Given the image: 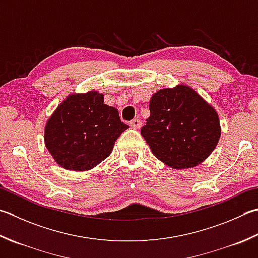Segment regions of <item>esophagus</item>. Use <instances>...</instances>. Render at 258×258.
I'll list each match as a JSON object with an SVG mask.
<instances>
[{
	"instance_id": "esophagus-1",
	"label": "esophagus",
	"mask_w": 258,
	"mask_h": 258,
	"mask_svg": "<svg viewBox=\"0 0 258 258\" xmlns=\"http://www.w3.org/2000/svg\"><path fill=\"white\" fill-rule=\"evenodd\" d=\"M130 126L132 128H134V130H139V128H141V126H142V120L135 118L133 120H131Z\"/></svg>"
}]
</instances>
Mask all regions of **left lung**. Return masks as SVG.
<instances>
[{"mask_svg": "<svg viewBox=\"0 0 258 258\" xmlns=\"http://www.w3.org/2000/svg\"><path fill=\"white\" fill-rule=\"evenodd\" d=\"M141 134L152 153L173 169H189L213 153L220 138L214 107L188 86L156 92Z\"/></svg>", "mask_w": 258, "mask_h": 258, "instance_id": "8db88e82", "label": "left lung"}]
</instances>
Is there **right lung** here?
Instances as JSON below:
<instances>
[{
	"instance_id": "right-lung-1",
	"label": "right lung",
	"mask_w": 258,
	"mask_h": 258,
	"mask_svg": "<svg viewBox=\"0 0 258 258\" xmlns=\"http://www.w3.org/2000/svg\"><path fill=\"white\" fill-rule=\"evenodd\" d=\"M128 125L118 110L104 104L97 92L70 95L44 128V143L55 162L74 171L93 169L110 154L115 141Z\"/></svg>"
}]
</instances>
